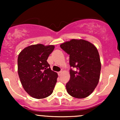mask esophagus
<instances>
[{
  "mask_svg": "<svg viewBox=\"0 0 120 120\" xmlns=\"http://www.w3.org/2000/svg\"><path fill=\"white\" fill-rule=\"evenodd\" d=\"M57 74H58V75H59V76H60V75H61V74H62V71H59V72L57 73Z\"/></svg>",
  "mask_w": 120,
  "mask_h": 120,
  "instance_id": "esophagus-1",
  "label": "esophagus"
}]
</instances>
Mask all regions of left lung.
<instances>
[{
  "label": "left lung",
  "mask_w": 120,
  "mask_h": 120,
  "mask_svg": "<svg viewBox=\"0 0 120 120\" xmlns=\"http://www.w3.org/2000/svg\"><path fill=\"white\" fill-rule=\"evenodd\" d=\"M69 55L70 78L66 89L75 98L87 97L93 92L100 78L101 63L95 46L83 39H71L60 45Z\"/></svg>",
  "instance_id": "8db88e82"
}]
</instances>
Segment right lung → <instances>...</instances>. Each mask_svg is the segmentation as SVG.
<instances>
[{
  "mask_svg": "<svg viewBox=\"0 0 120 120\" xmlns=\"http://www.w3.org/2000/svg\"><path fill=\"white\" fill-rule=\"evenodd\" d=\"M53 45H31L20 52L18 57V73L24 90L31 97L43 99L51 95L57 73L52 71L47 61L54 49Z\"/></svg>",
  "mask_w": 120,
  "mask_h": 120,
  "instance_id": "right-lung-1",
  "label": "right lung"
}]
</instances>
